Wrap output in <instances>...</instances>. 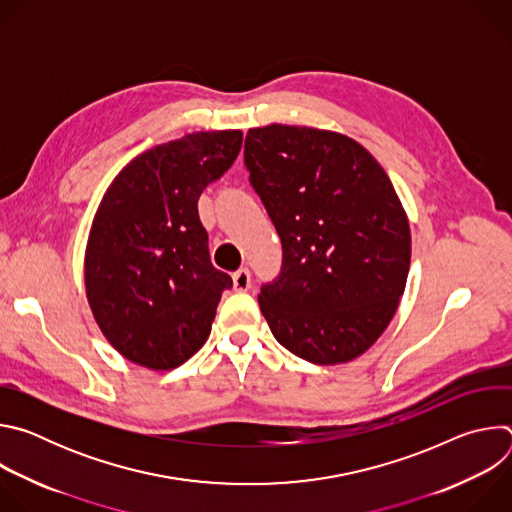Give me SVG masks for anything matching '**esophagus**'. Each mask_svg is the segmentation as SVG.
Listing matches in <instances>:
<instances>
[{"label": "esophagus", "mask_w": 512, "mask_h": 512, "mask_svg": "<svg viewBox=\"0 0 512 512\" xmlns=\"http://www.w3.org/2000/svg\"><path fill=\"white\" fill-rule=\"evenodd\" d=\"M233 285L237 291H247L251 287V271L247 267L233 273Z\"/></svg>", "instance_id": "esophagus-1"}]
</instances>
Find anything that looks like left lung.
I'll list each match as a JSON object with an SVG mask.
<instances>
[{"mask_svg": "<svg viewBox=\"0 0 512 512\" xmlns=\"http://www.w3.org/2000/svg\"><path fill=\"white\" fill-rule=\"evenodd\" d=\"M245 166L283 249L259 294L275 340L314 364L360 356L395 316L411 261L389 176L342 133L279 123L249 129Z\"/></svg>", "mask_w": 512, "mask_h": 512, "instance_id": "1", "label": "left lung"}]
</instances>
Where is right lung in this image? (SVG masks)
Returning a JSON list of instances; mask_svg holds the SVG:
<instances>
[{
	"instance_id": "1",
	"label": "right lung",
	"mask_w": 512,
	"mask_h": 512,
	"mask_svg": "<svg viewBox=\"0 0 512 512\" xmlns=\"http://www.w3.org/2000/svg\"><path fill=\"white\" fill-rule=\"evenodd\" d=\"M243 133L198 131L131 160L107 188L85 253L93 316L127 360L170 371L208 338L231 275L210 263L202 190L241 152Z\"/></svg>"
}]
</instances>
